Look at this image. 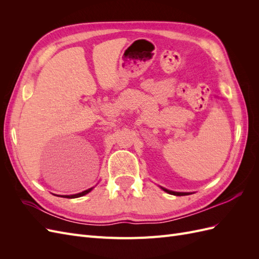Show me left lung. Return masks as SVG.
<instances>
[{"instance_id": "1", "label": "left lung", "mask_w": 259, "mask_h": 259, "mask_svg": "<svg viewBox=\"0 0 259 259\" xmlns=\"http://www.w3.org/2000/svg\"><path fill=\"white\" fill-rule=\"evenodd\" d=\"M162 189H163L164 191H166L167 193L174 194V195H188V194H190V193H188V192H175V191H170V190H167V189H164V188H162Z\"/></svg>"}]
</instances>
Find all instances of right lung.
<instances>
[{"instance_id":"1","label":"right lung","mask_w":259,"mask_h":259,"mask_svg":"<svg viewBox=\"0 0 259 259\" xmlns=\"http://www.w3.org/2000/svg\"><path fill=\"white\" fill-rule=\"evenodd\" d=\"M93 189V188H90V189H88V190H85V191H83V192H80V193H76V194H72V195H61L62 198H68V199H74V198H80V197H83V195H85V194H88L91 190Z\"/></svg>"}]
</instances>
